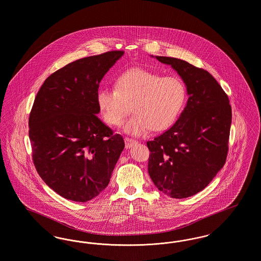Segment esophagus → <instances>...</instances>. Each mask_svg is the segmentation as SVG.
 I'll return each mask as SVG.
<instances>
[{
  "label": "esophagus",
  "instance_id": "34e87169",
  "mask_svg": "<svg viewBox=\"0 0 261 261\" xmlns=\"http://www.w3.org/2000/svg\"><path fill=\"white\" fill-rule=\"evenodd\" d=\"M125 147L126 148H130V147H132L135 143H136V141L135 140H133V139H130V138H125Z\"/></svg>",
  "mask_w": 261,
  "mask_h": 261
}]
</instances>
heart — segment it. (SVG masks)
Segmentation results:
<instances>
[{
    "label": "heart",
    "mask_w": 261,
    "mask_h": 261,
    "mask_svg": "<svg viewBox=\"0 0 261 261\" xmlns=\"http://www.w3.org/2000/svg\"><path fill=\"white\" fill-rule=\"evenodd\" d=\"M186 100V88L176 76H162L144 68H132L119 75L115 87L99 88L97 102L108 124L120 126L125 132L141 136L162 131L173 124Z\"/></svg>",
    "instance_id": "heart-1"
}]
</instances>
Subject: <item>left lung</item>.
Wrapping results in <instances>:
<instances>
[{
	"mask_svg": "<svg viewBox=\"0 0 261 261\" xmlns=\"http://www.w3.org/2000/svg\"><path fill=\"white\" fill-rule=\"evenodd\" d=\"M155 58L181 76L189 99L177 121L147 142L148 171L163 194L185 199L202 191L223 167L232 109L227 94L208 71L179 59Z\"/></svg>",
	"mask_w": 261,
	"mask_h": 261,
	"instance_id": "1",
	"label": "left lung"
}]
</instances>
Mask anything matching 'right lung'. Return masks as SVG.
Returning <instances> with one entry per match:
<instances>
[{"mask_svg": "<svg viewBox=\"0 0 261 261\" xmlns=\"http://www.w3.org/2000/svg\"><path fill=\"white\" fill-rule=\"evenodd\" d=\"M123 54L111 50L70 62L38 91L28 121L32 160L44 182L64 199L96 198L124 149L122 136L96 115L99 82Z\"/></svg>", "mask_w": 261, "mask_h": 261, "instance_id": "right-lung-1", "label": "right lung"}]
</instances>
